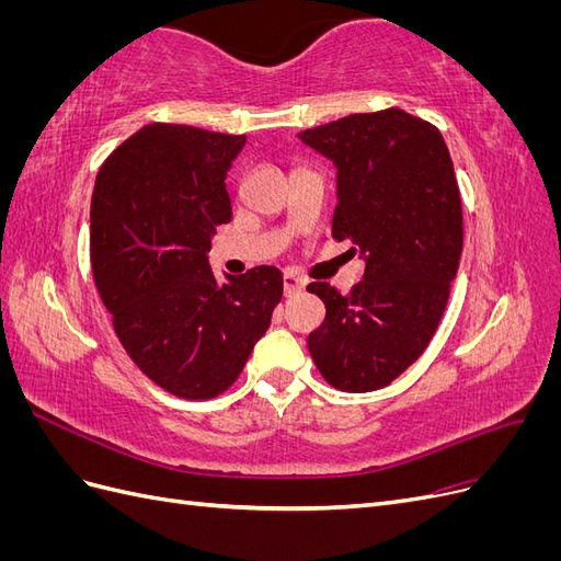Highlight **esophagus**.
<instances>
[{
  "label": "esophagus",
  "mask_w": 561,
  "mask_h": 561,
  "mask_svg": "<svg viewBox=\"0 0 561 561\" xmlns=\"http://www.w3.org/2000/svg\"><path fill=\"white\" fill-rule=\"evenodd\" d=\"M304 283L301 278H297L295 274H290V271H287V274L283 276V295L285 297H290V295H297V293H301L304 290Z\"/></svg>",
  "instance_id": "esophagus-1"
}]
</instances>
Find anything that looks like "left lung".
I'll return each mask as SVG.
<instances>
[{
    "label": "left lung",
    "instance_id": "8db88e82",
    "mask_svg": "<svg viewBox=\"0 0 561 561\" xmlns=\"http://www.w3.org/2000/svg\"><path fill=\"white\" fill-rule=\"evenodd\" d=\"M336 165L332 239L351 241L365 276L348 295L307 290L325 304L309 353L330 386L367 393L419 360L443 320L463 250L461 194L433 124L390 107L299 133Z\"/></svg>",
    "mask_w": 561,
    "mask_h": 561
}]
</instances>
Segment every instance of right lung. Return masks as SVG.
<instances>
[{
    "label": "right lung",
    "instance_id": "add662e5",
    "mask_svg": "<svg viewBox=\"0 0 561 561\" xmlns=\"http://www.w3.org/2000/svg\"><path fill=\"white\" fill-rule=\"evenodd\" d=\"M245 135L149 124L100 165L91 266L118 342L157 386L215 398L239 379L283 297L276 266L219 283L210 239L231 219L227 171Z\"/></svg>",
    "mask_w": 561,
    "mask_h": 561
}]
</instances>
